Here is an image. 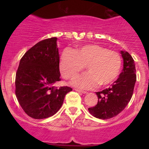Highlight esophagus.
Returning <instances> with one entry per match:
<instances>
[{
	"label": "esophagus",
	"mask_w": 149,
	"mask_h": 149,
	"mask_svg": "<svg viewBox=\"0 0 149 149\" xmlns=\"http://www.w3.org/2000/svg\"><path fill=\"white\" fill-rule=\"evenodd\" d=\"M75 91H78V92H80V93H82V94H87L86 91H81V90H79V89H76V88H75Z\"/></svg>",
	"instance_id": "obj_1"
}]
</instances>
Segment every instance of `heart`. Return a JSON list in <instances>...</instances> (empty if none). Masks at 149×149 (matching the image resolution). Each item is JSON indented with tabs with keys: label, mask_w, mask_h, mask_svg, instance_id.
<instances>
[{
	"label": "heart",
	"mask_w": 149,
	"mask_h": 149,
	"mask_svg": "<svg viewBox=\"0 0 149 149\" xmlns=\"http://www.w3.org/2000/svg\"><path fill=\"white\" fill-rule=\"evenodd\" d=\"M86 68L88 72L74 79L73 84L84 89L107 86L119 76L122 58L118 52L98 45H86L75 50L66 49L61 55L60 69L65 79H73Z\"/></svg>",
	"instance_id": "b5f03b06"
}]
</instances>
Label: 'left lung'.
<instances>
[{
	"mask_svg": "<svg viewBox=\"0 0 149 149\" xmlns=\"http://www.w3.org/2000/svg\"><path fill=\"white\" fill-rule=\"evenodd\" d=\"M123 69L119 78L110 87L97 92V104L88 108L91 115L100 119H110L117 116L130 102L136 81L134 60L127 52L121 51Z\"/></svg>",
	"mask_w": 149,
	"mask_h": 149,
	"instance_id": "8db88e82",
	"label": "left lung"
}]
</instances>
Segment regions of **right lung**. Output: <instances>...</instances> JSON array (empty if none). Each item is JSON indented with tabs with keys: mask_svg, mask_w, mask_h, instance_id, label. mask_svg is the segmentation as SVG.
I'll use <instances>...</instances> for the list:
<instances>
[{
	"mask_svg": "<svg viewBox=\"0 0 149 149\" xmlns=\"http://www.w3.org/2000/svg\"><path fill=\"white\" fill-rule=\"evenodd\" d=\"M57 38L45 39L23 55L16 71L15 94L28 116L44 119L55 115L63 103L68 86H53L61 80Z\"/></svg>",
	"mask_w": 149,
	"mask_h": 149,
	"instance_id": "right-lung-1",
	"label": "right lung"
}]
</instances>
